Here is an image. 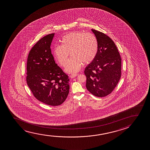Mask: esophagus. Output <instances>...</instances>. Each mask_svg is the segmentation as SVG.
Here are the masks:
<instances>
[{
  "mask_svg": "<svg viewBox=\"0 0 150 150\" xmlns=\"http://www.w3.org/2000/svg\"><path fill=\"white\" fill-rule=\"evenodd\" d=\"M78 74H72L71 75V76H70V77L71 78H74V77H75L76 76H77L78 75Z\"/></svg>",
  "mask_w": 150,
  "mask_h": 150,
  "instance_id": "1",
  "label": "esophagus"
}]
</instances>
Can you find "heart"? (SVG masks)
Listing matches in <instances>:
<instances>
[{
    "mask_svg": "<svg viewBox=\"0 0 150 150\" xmlns=\"http://www.w3.org/2000/svg\"><path fill=\"white\" fill-rule=\"evenodd\" d=\"M62 45L54 48L55 59L60 66H64L69 53L72 57L65 66L67 73L78 72L82 64L92 62L96 57L98 51V41L94 34L75 31L62 37Z\"/></svg>",
    "mask_w": 150,
    "mask_h": 150,
    "instance_id": "heart-1",
    "label": "heart"
}]
</instances>
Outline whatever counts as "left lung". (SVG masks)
I'll return each mask as SVG.
<instances>
[{"mask_svg": "<svg viewBox=\"0 0 150 150\" xmlns=\"http://www.w3.org/2000/svg\"><path fill=\"white\" fill-rule=\"evenodd\" d=\"M98 41L96 57L86 67L87 90L95 96H106L112 92L121 75V58L116 45L104 33L92 29Z\"/></svg>", "mask_w": 150, "mask_h": 150, "instance_id": "left-lung-1", "label": "left lung"}]
</instances>
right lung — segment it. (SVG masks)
<instances>
[{"label": "right lung", "instance_id": "obj_1", "mask_svg": "<svg viewBox=\"0 0 150 150\" xmlns=\"http://www.w3.org/2000/svg\"><path fill=\"white\" fill-rule=\"evenodd\" d=\"M54 33L40 39L31 49L27 60V84L33 95L46 105H62L68 97L69 78L56 64L50 46Z\"/></svg>", "mask_w": 150, "mask_h": 150}]
</instances>
